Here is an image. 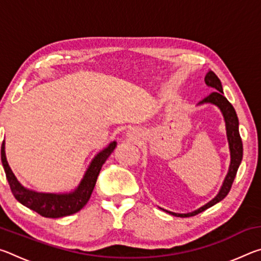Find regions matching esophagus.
Segmentation results:
<instances>
[{
	"mask_svg": "<svg viewBox=\"0 0 261 261\" xmlns=\"http://www.w3.org/2000/svg\"><path fill=\"white\" fill-rule=\"evenodd\" d=\"M126 137H127V138H129L130 140H137V139H139L140 134H139V131H138V130H136V129H131V130L127 131Z\"/></svg>",
	"mask_w": 261,
	"mask_h": 261,
	"instance_id": "esophagus-1",
	"label": "esophagus"
}]
</instances>
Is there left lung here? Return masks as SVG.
<instances>
[{
  "instance_id": "1",
  "label": "left lung",
  "mask_w": 261,
  "mask_h": 261,
  "mask_svg": "<svg viewBox=\"0 0 261 261\" xmlns=\"http://www.w3.org/2000/svg\"><path fill=\"white\" fill-rule=\"evenodd\" d=\"M205 83L207 86L213 88L214 92H212L208 96H206L204 100H201L200 102L198 103V106L204 105V103L214 105L221 110V113H222L224 123H226L229 151H230V165H229L227 176L223 180L222 187H221L219 193L216 194L213 199L207 202V204H205L204 206L199 207V208L193 212H190V213H174V212L163 210L161 207H159V208L167 212V213H169L174 216H179V218H188V216H193V215L199 214L205 210L210 208V207L214 206L215 204H218V202L222 200L223 198H226L229 191H230L233 179L236 177L238 167H240L243 159V143L240 136V130H238V125H240V123H238V117L235 109H233L232 105L227 100L226 96L223 95V88L220 79L213 71H211V70L206 73Z\"/></svg>"
}]
</instances>
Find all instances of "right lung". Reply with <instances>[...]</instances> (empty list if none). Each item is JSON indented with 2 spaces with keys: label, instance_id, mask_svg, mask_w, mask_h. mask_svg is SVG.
<instances>
[{
  "label": "right lung",
  "instance_id": "add662e5",
  "mask_svg": "<svg viewBox=\"0 0 261 261\" xmlns=\"http://www.w3.org/2000/svg\"><path fill=\"white\" fill-rule=\"evenodd\" d=\"M116 145V141H112L107 147L96 154L93 160L91 161L78 187L73 191L67 193L38 192L23 187L17 179L15 174L12 173L11 168L7 161L6 143L4 141L1 147V160L11 192L16 199L21 205L37 212L43 218L57 219L77 213L87 204L92 192H93L101 168L110 154L114 152Z\"/></svg>",
  "mask_w": 261,
  "mask_h": 261
}]
</instances>
